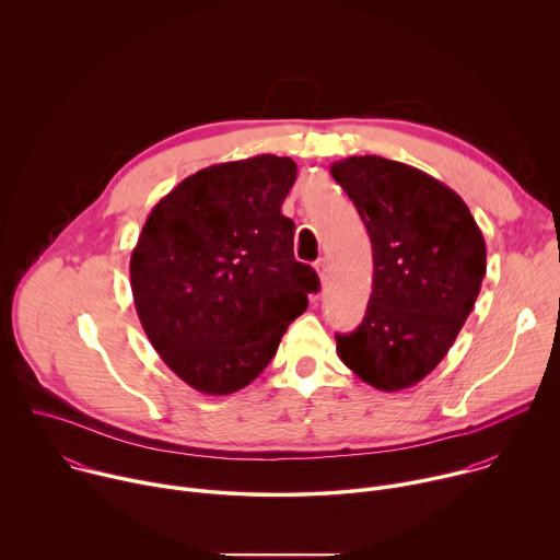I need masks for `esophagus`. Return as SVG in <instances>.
Segmentation results:
<instances>
[{
  "label": "esophagus",
  "mask_w": 560,
  "mask_h": 560,
  "mask_svg": "<svg viewBox=\"0 0 560 560\" xmlns=\"http://www.w3.org/2000/svg\"><path fill=\"white\" fill-rule=\"evenodd\" d=\"M314 270H316L318 279H322V283H326V279H328V259H326V257L316 259V261H314Z\"/></svg>",
  "instance_id": "esophagus-1"
}]
</instances>
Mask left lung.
Returning a JSON list of instances; mask_svg holds the SVG:
<instances>
[{"mask_svg":"<svg viewBox=\"0 0 560 560\" xmlns=\"http://www.w3.org/2000/svg\"><path fill=\"white\" fill-rule=\"evenodd\" d=\"M372 242V294L361 326L337 335L341 361L376 389L417 385L456 341L486 277V242L465 201L389 159L330 168Z\"/></svg>","mask_w":560,"mask_h":560,"instance_id":"8db88e82","label":"left lung"}]
</instances>
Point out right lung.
<instances>
[{
    "mask_svg": "<svg viewBox=\"0 0 560 560\" xmlns=\"http://www.w3.org/2000/svg\"><path fill=\"white\" fill-rule=\"evenodd\" d=\"M294 179L296 164L277 154L203 168L152 208L137 238L139 322L164 363L203 394L253 383L318 290L281 214Z\"/></svg>",
    "mask_w": 560,
    "mask_h": 560,
    "instance_id": "1",
    "label": "right lung"
}]
</instances>
